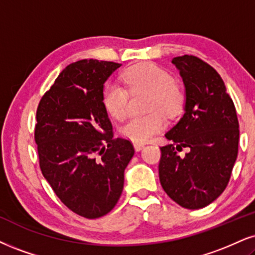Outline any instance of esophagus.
Listing matches in <instances>:
<instances>
[{"label":"esophagus","mask_w":255,"mask_h":255,"mask_svg":"<svg viewBox=\"0 0 255 255\" xmlns=\"http://www.w3.org/2000/svg\"><path fill=\"white\" fill-rule=\"evenodd\" d=\"M133 147L136 151H140V150L144 147V144L143 143H133Z\"/></svg>","instance_id":"34e87169"}]
</instances>
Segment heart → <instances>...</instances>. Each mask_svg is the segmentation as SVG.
Instances as JSON below:
<instances>
[{"label": "heart", "instance_id": "b5f03b06", "mask_svg": "<svg viewBox=\"0 0 255 255\" xmlns=\"http://www.w3.org/2000/svg\"><path fill=\"white\" fill-rule=\"evenodd\" d=\"M122 79L132 92L146 91L151 94L147 109L153 112L145 116H133L121 130L123 136L132 142H147L166 125L160 112L168 116L175 115L183 102V94L172 83L171 75L152 62L131 66L122 74ZM103 105L113 118H124L128 110V91L118 84H106L103 91Z\"/></svg>", "mask_w": 255, "mask_h": 255}]
</instances>
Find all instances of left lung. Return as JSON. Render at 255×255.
I'll return each instance as SVG.
<instances>
[{
    "instance_id": "left-lung-1",
    "label": "left lung",
    "mask_w": 255,
    "mask_h": 255,
    "mask_svg": "<svg viewBox=\"0 0 255 255\" xmlns=\"http://www.w3.org/2000/svg\"><path fill=\"white\" fill-rule=\"evenodd\" d=\"M185 89L184 115L165 133L159 181L171 200L187 209L208 206L224 193L238 157L239 122L225 83L194 55L172 59ZM183 147L188 152L181 157Z\"/></svg>"
}]
</instances>
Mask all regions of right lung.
Returning <instances> with one entry per match:
<instances>
[{
  "instance_id": "right-lung-1",
  "label": "right lung",
  "mask_w": 255,
  "mask_h": 255,
  "mask_svg": "<svg viewBox=\"0 0 255 255\" xmlns=\"http://www.w3.org/2000/svg\"><path fill=\"white\" fill-rule=\"evenodd\" d=\"M121 64L85 59L68 65L37 106L40 169L75 214L97 219L115 208L134 149L113 138L103 105L104 84Z\"/></svg>"
}]
</instances>
